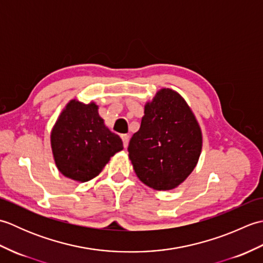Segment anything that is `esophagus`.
<instances>
[{
	"mask_svg": "<svg viewBox=\"0 0 263 263\" xmlns=\"http://www.w3.org/2000/svg\"><path fill=\"white\" fill-rule=\"evenodd\" d=\"M121 138H122V141H123V146H124V148H126L127 144H128V140H130V137H128L127 135H122Z\"/></svg>",
	"mask_w": 263,
	"mask_h": 263,
	"instance_id": "obj_1",
	"label": "esophagus"
}]
</instances>
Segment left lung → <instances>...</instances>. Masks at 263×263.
<instances>
[{
    "mask_svg": "<svg viewBox=\"0 0 263 263\" xmlns=\"http://www.w3.org/2000/svg\"><path fill=\"white\" fill-rule=\"evenodd\" d=\"M201 149L202 133L191 108L180 93L163 88L144 106L140 128L127 152L139 180L167 191L191 174Z\"/></svg>",
    "mask_w": 263,
    "mask_h": 263,
    "instance_id": "obj_1",
    "label": "left lung"
}]
</instances>
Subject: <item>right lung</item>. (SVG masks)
Returning a JSON list of instances; mask_svg holds the SVG:
<instances>
[{"label": "right lung", "mask_w": 263, "mask_h": 263, "mask_svg": "<svg viewBox=\"0 0 263 263\" xmlns=\"http://www.w3.org/2000/svg\"><path fill=\"white\" fill-rule=\"evenodd\" d=\"M55 164L66 177L87 182L96 177L111 156L121 152V138L110 132L95 103L72 99L65 106L51 133Z\"/></svg>", "instance_id": "right-lung-1"}]
</instances>
